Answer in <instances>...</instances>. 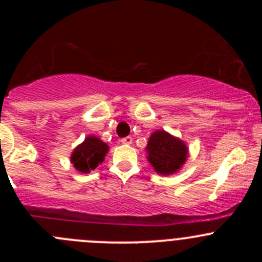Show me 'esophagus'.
Masks as SVG:
<instances>
[{
  "label": "esophagus",
  "mask_w": 262,
  "mask_h": 262,
  "mask_svg": "<svg viewBox=\"0 0 262 262\" xmlns=\"http://www.w3.org/2000/svg\"><path fill=\"white\" fill-rule=\"evenodd\" d=\"M120 142L123 144H132L133 143V138L132 137H124V138H121Z\"/></svg>",
  "instance_id": "1"
}]
</instances>
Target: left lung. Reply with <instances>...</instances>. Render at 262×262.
I'll return each mask as SVG.
<instances>
[{
  "instance_id": "8db88e82",
  "label": "left lung",
  "mask_w": 262,
  "mask_h": 262,
  "mask_svg": "<svg viewBox=\"0 0 262 262\" xmlns=\"http://www.w3.org/2000/svg\"><path fill=\"white\" fill-rule=\"evenodd\" d=\"M147 153L148 161L156 172L171 175L184 165L187 148L180 139L170 136L165 130H157L148 141Z\"/></svg>"
}]
</instances>
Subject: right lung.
Wrapping results in <instances>:
<instances>
[{"label":"right lung","instance_id":"right-lung-1","mask_svg":"<svg viewBox=\"0 0 262 262\" xmlns=\"http://www.w3.org/2000/svg\"><path fill=\"white\" fill-rule=\"evenodd\" d=\"M107 149L109 147L101 139L94 136L87 137L83 143L73 150L71 162L78 171L87 173L91 170H95L104 161Z\"/></svg>","mask_w":262,"mask_h":262}]
</instances>
